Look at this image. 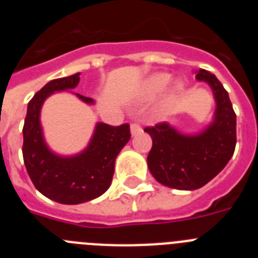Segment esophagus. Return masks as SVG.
I'll return each mask as SVG.
<instances>
[{
	"instance_id": "34e87169",
	"label": "esophagus",
	"mask_w": 258,
	"mask_h": 258,
	"mask_svg": "<svg viewBox=\"0 0 258 258\" xmlns=\"http://www.w3.org/2000/svg\"><path fill=\"white\" fill-rule=\"evenodd\" d=\"M141 132H142V127H141L138 124H136V122H134V124L131 125L132 136H137V134H140Z\"/></svg>"
}]
</instances>
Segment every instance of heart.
<instances>
[{
	"instance_id": "b5f03b06",
	"label": "heart",
	"mask_w": 258,
	"mask_h": 258,
	"mask_svg": "<svg viewBox=\"0 0 258 258\" xmlns=\"http://www.w3.org/2000/svg\"><path fill=\"white\" fill-rule=\"evenodd\" d=\"M173 76L166 72H156V74L150 75L147 79L143 81L142 86H141V95L145 99H152L156 98L157 95H160L168 89V86L172 84ZM184 92V85L182 83H177L173 86L172 92H170L169 99L166 102L165 106H170L173 102Z\"/></svg>"
}]
</instances>
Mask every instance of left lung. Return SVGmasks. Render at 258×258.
Instances as JSON below:
<instances>
[{"mask_svg":"<svg viewBox=\"0 0 258 258\" xmlns=\"http://www.w3.org/2000/svg\"><path fill=\"white\" fill-rule=\"evenodd\" d=\"M195 74L213 93L216 109L211 124L195 134L181 133L169 122L145 129L152 138L150 172L159 183L177 190H197L208 183L226 166L236 145V115L229 93L208 71Z\"/></svg>","mask_w":258,"mask_h":258,"instance_id":"8db88e82","label":"left lung"}]
</instances>
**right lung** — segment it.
Listing matches in <instances>:
<instances>
[{"label": "right lung", "instance_id": "right-lung-1", "mask_svg": "<svg viewBox=\"0 0 258 258\" xmlns=\"http://www.w3.org/2000/svg\"><path fill=\"white\" fill-rule=\"evenodd\" d=\"M79 83L80 72L47 83L29 101L23 126L27 172L42 195L60 204H81L106 192L112 182L116 157L131 140L129 124L111 126L97 122L92 140L79 154L64 156L50 149L40 120L42 104L54 93L72 90ZM74 94L84 103L94 104L92 98Z\"/></svg>", "mask_w": 258, "mask_h": 258}]
</instances>
